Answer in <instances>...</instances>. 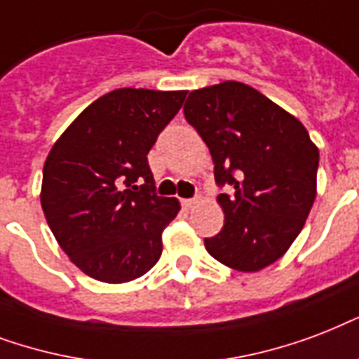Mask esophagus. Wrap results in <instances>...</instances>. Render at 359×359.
Masks as SVG:
<instances>
[{
    "mask_svg": "<svg viewBox=\"0 0 359 359\" xmlns=\"http://www.w3.org/2000/svg\"><path fill=\"white\" fill-rule=\"evenodd\" d=\"M194 204H198V198H183L182 200V205L185 208V210H191V208H194Z\"/></svg>",
    "mask_w": 359,
    "mask_h": 359,
    "instance_id": "34e87169",
    "label": "esophagus"
}]
</instances>
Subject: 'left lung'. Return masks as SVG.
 I'll list each match as a JSON object with an SVG mask.
<instances>
[{
    "mask_svg": "<svg viewBox=\"0 0 359 359\" xmlns=\"http://www.w3.org/2000/svg\"><path fill=\"white\" fill-rule=\"evenodd\" d=\"M183 114L210 148L224 226L205 238L211 257L238 271L279 260L316 196L318 148L292 114L234 80L189 93Z\"/></svg>",
    "mask_w": 359,
    "mask_h": 359,
    "instance_id": "left-lung-1",
    "label": "left lung"
}]
</instances>
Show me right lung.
Returning <instances> with one entry per match:
<instances>
[{
    "label": "right lung",
    "mask_w": 359,
    "mask_h": 359,
    "mask_svg": "<svg viewBox=\"0 0 359 359\" xmlns=\"http://www.w3.org/2000/svg\"><path fill=\"white\" fill-rule=\"evenodd\" d=\"M185 95L114 90L91 102L50 149L44 217L71 262L93 279L127 283L161 258V236L180 202L157 196L148 154Z\"/></svg>",
    "instance_id": "add662e5"
}]
</instances>
